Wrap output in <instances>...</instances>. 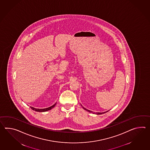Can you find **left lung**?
Returning <instances> with one entry per match:
<instances>
[{
  "label": "left lung",
  "instance_id": "8db88e82",
  "mask_svg": "<svg viewBox=\"0 0 150 150\" xmlns=\"http://www.w3.org/2000/svg\"><path fill=\"white\" fill-rule=\"evenodd\" d=\"M83 109H84V110H87V111H88V112H93L91 111H90V110H88V109H86V108H84V107H83ZM108 111H106V112H96V114H97V115H101V114H103V113H105V112H107Z\"/></svg>",
  "mask_w": 150,
  "mask_h": 150
}]
</instances>
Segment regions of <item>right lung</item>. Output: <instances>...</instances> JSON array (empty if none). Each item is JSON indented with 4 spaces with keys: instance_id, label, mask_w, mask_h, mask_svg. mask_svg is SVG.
I'll return each mask as SVG.
<instances>
[{
    "instance_id": "add662e5",
    "label": "right lung",
    "mask_w": 150,
    "mask_h": 150,
    "mask_svg": "<svg viewBox=\"0 0 150 150\" xmlns=\"http://www.w3.org/2000/svg\"><path fill=\"white\" fill-rule=\"evenodd\" d=\"M56 104H57V103L54 104L53 105H52V106H51L50 107H48V108H45V109H37V108H35L32 107H30V108L32 110H34V111H37V112H45V111H47L51 110L52 108H53L54 107H55V105H56Z\"/></svg>"
}]
</instances>
